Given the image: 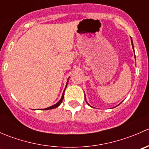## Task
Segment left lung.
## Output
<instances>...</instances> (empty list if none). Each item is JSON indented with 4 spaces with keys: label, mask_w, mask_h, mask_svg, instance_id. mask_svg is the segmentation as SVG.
<instances>
[{
    "label": "left lung",
    "mask_w": 149,
    "mask_h": 149,
    "mask_svg": "<svg viewBox=\"0 0 149 149\" xmlns=\"http://www.w3.org/2000/svg\"><path fill=\"white\" fill-rule=\"evenodd\" d=\"M131 42H132V45H133V41H132V39H131ZM133 49H134V48H133ZM85 100H86V97H85ZM87 104H88V103H87Z\"/></svg>",
    "instance_id": "obj_1"
}]
</instances>
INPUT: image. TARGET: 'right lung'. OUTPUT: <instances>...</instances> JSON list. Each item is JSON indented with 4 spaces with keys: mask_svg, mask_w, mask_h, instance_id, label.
Here are the masks:
<instances>
[{
    "mask_svg": "<svg viewBox=\"0 0 149 149\" xmlns=\"http://www.w3.org/2000/svg\"><path fill=\"white\" fill-rule=\"evenodd\" d=\"M67 84H68V83H67ZM63 98H64V92H63V94L62 97H61V100H60V101L58 102V103H56V104H55L52 105V106L49 107H47V108H46V109H45V110H47V109H54V108L58 107L59 106V105L61 104V103H62L63 100Z\"/></svg>",
    "mask_w": 149,
    "mask_h": 149,
    "instance_id": "1",
    "label": "right lung"
}]
</instances>
